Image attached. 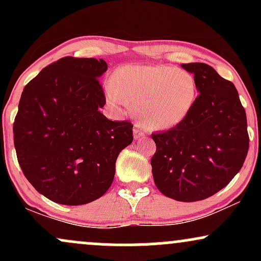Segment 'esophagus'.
I'll return each mask as SVG.
<instances>
[{"label": "esophagus", "instance_id": "1", "mask_svg": "<svg viewBox=\"0 0 261 261\" xmlns=\"http://www.w3.org/2000/svg\"><path fill=\"white\" fill-rule=\"evenodd\" d=\"M134 136H135V139H141V137L145 136V130H143L142 125H140V124L135 125Z\"/></svg>", "mask_w": 261, "mask_h": 261}]
</instances>
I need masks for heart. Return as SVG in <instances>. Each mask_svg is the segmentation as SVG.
Here are the masks:
<instances>
[{
    "label": "heart",
    "mask_w": 261,
    "mask_h": 261,
    "mask_svg": "<svg viewBox=\"0 0 261 261\" xmlns=\"http://www.w3.org/2000/svg\"><path fill=\"white\" fill-rule=\"evenodd\" d=\"M104 88L110 106L134 109L143 125L155 131L180 125L197 99L193 74L172 66H124Z\"/></svg>",
    "instance_id": "1"
}]
</instances>
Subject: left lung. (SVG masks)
I'll return each mask as SVG.
<instances>
[{"mask_svg":"<svg viewBox=\"0 0 261 261\" xmlns=\"http://www.w3.org/2000/svg\"><path fill=\"white\" fill-rule=\"evenodd\" d=\"M194 74L197 99L180 125L152 134L154 184L163 195L193 202L218 193L243 166L249 148L247 115L234 85L202 62L181 64Z\"/></svg>","mask_w":261,"mask_h":261,"instance_id":"1","label":"left lung"}]
</instances>
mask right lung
Here are the masks:
<instances>
[{"label": "right lung", "mask_w": 261, "mask_h": 261, "mask_svg": "<svg viewBox=\"0 0 261 261\" xmlns=\"http://www.w3.org/2000/svg\"><path fill=\"white\" fill-rule=\"evenodd\" d=\"M104 60L66 56L23 89L13 124L18 163L38 193L61 205H85L107 193L134 125L112 121L99 77Z\"/></svg>", "instance_id": "1"}]
</instances>
